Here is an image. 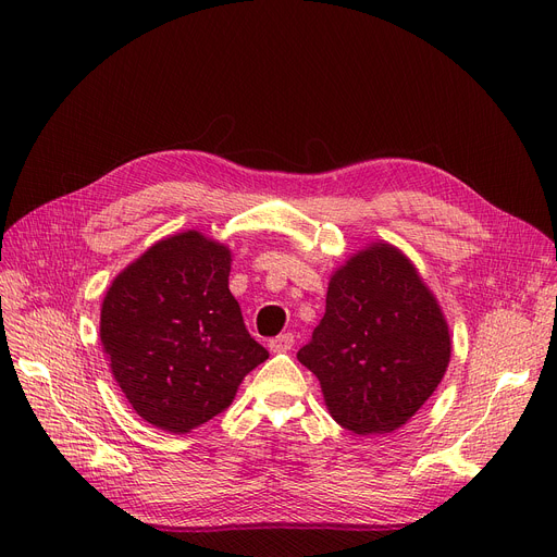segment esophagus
<instances>
[{
  "instance_id": "34e87169",
  "label": "esophagus",
  "mask_w": 557,
  "mask_h": 557,
  "mask_svg": "<svg viewBox=\"0 0 557 557\" xmlns=\"http://www.w3.org/2000/svg\"><path fill=\"white\" fill-rule=\"evenodd\" d=\"M293 345H295L293 333H280L277 338L269 341V349H271L273 354H284V351H290V349H293Z\"/></svg>"
}]
</instances>
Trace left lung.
<instances>
[{
    "label": "left lung",
    "mask_w": 557,
    "mask_h": 557,
    "mask_svg": "<svg viewBox=\"0 0 557 557\" xmlns=\"http://www.w3.org/2000/svg\"><path fill=\"white\" fill-rule=\"evenodd\" d=\"M298 360L345 430L385 434L410 421L441 383L450 333L410 259L376 244L333 273L324 318Z\"/></svg>",
    "instance_id": "obj_1"
}]
</instances>
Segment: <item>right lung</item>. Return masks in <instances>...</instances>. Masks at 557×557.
Returning a JSON list of instances; mask_svg holds the SVG:
<instances>
[{"instance_id": "obj_1", "label": "right lung", "mask_w": 557, "mask_h": 557, "mask_svg": "<svg viewBox=\"0 0 557 557\" xmlns=\"http://www.w3.org/2000/svg\"><path fill=\"white\" fill-rule=\"evenodd\" d=\"M231 250L188 231L154 244L109 286L100 341L136 414L183 434L221 414L269 358L228 288Z\"/></svg>"}]
</instances>
